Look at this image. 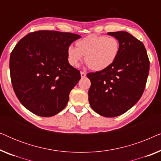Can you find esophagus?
<instances>
[{
    "label": "esophagus",
    "mask_w": 161,
    "mask_h": 161,
    "mask_svg": "<svg viewBox=\"0 0 161 161\" xmlns=\"http://www.w3.org/2000/svg\"><path fill=\"white\" fill-rule=\"evenodd\" d=\"M80 76L81 78H85V77L86 76V72H80Z\"/></svg>",
    "instance_id": "obj_1"
}]
</instances>
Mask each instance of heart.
<instances>
[{
    "label": "heart",
    "mask_w": 161,
    "mask_h": 161,
    "mask_svg": "<svg viewBox=\"0 0 161 161\" xmlns=\"http://www.w3.org/2000/svg\"><path fill=\"white\" fill-rule=\"evenodd\" d=\"M120 45L115 37L91 34L75 42V47L67 49L68 61L72 67H78L82 56L90 69L101 71L113 64L119 53Z\"/></svg>",
    "instance_id": "1"
}]
</instances>
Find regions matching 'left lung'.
I'll return each mask as SVG.
<instances>
[{"mask_svg": "<svg viewBox=\"0 0 161 161\" xmlns=\"http://www.w3.org/2000/svg\"><path fill=\"white\" fill-rule=\"evenodd\" d=\"M108 34L119 42L117 58L106 69L86 76L91 80L89 101L92 108L105 117H114L139 100L148 77L149 61L144 44L129 33Z\"/></svg>", "mask_w": 161, "mask_h": 161, "instance_id": "obj_1", "label": "left lung"}]
</instances>
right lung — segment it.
I'll return each instance as SVG.
<instances>
[{
    "mask_svg": "<svg viewBox=\"0 0 161 161\" xmlns=\"http://www.w3.org/2000/svg\"><path fill=\"white\" fill-rule=\"evenodd\" d=\"M78 34L39 31L24 36L10 56L13 89L19 102L36 115L49 117L64 108L80 79L69 64L67 49Z\"/></svg>",
    "mask_w": 161,
    "mask_h": 161,
    "instance_id": "right-lung-1",
    "label": "right lung"
}]
</instances>
